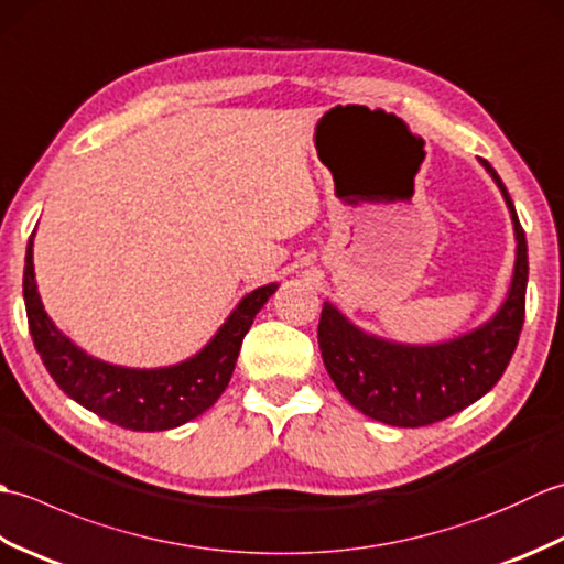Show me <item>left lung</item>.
Returning <instances> with one entry per match:
<instances>
[{"label":"left lung","mask_w":564,"mask_h":564,"mask_svg":"<svg viewBox=\"0 0 564 564\" xmlns=\"http://www.w3.org/2000/svg\"><path fill=\"white\" fill-rule=\"evenodd\" d=\"M511 215L517 261L507 297L475 329L434 344L378 337L346 317L334 303L322 305L317 341L334 386L358 412L376 422L414 429L465 410L497 386L519 344L529 283V247L517 208L492 164L482 160Z\"/></svg>","instance_id":"1"}]
</instances>
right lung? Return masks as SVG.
Segmentation results:
<instances>
[{
  "label": "right lung",
  "mask_w": 564,
  "mask_h": 564,
  "mask_svg": "<svg viewBox=\"0 0 564 564\" xmlns=\"http://www.w3.org/2000/svg\"><path fill=\"white\" fill-rule=\"evenodd\" d=\"M33 237L35 230L26 247L23 303L35 351L67 398L130 431L176 429L210 410L232 378L251 322L279 289V283H267L247 293L208 344L184 361L160 368L118 366L84 351L45 313L33 271Z\"/></svg>",
  "instance_id": "add662e5"
}]
</instances>
